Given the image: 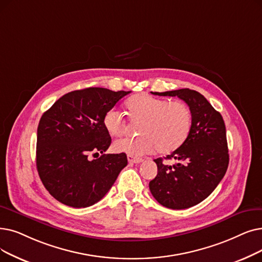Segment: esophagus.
I'll return each instance as SVG.
<instances>
[{
    "instance_id": "1",
    "label": "esophagus",
    "mask_w": 262,
    "mask_h": 262,
    "mask_svg": "<svg viewBox=\"0 0 262 262\" xmlns=\"http://www.w3.org/2000/svg\"><path fill=\"white\" fill-rule=\"evenodd\" d=\"M127 159L129 163H133V164H140L143 159L140 158V157H135L133 155H127Z\"/></svg>"
}]
</instances>
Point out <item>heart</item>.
<instances>
[{"instance_id": "b5f03b06", "label": "heart", "mask_w": 262, "mask_h": 262, "mask_svg": "<svg viewBox=\"0 0 262 262\" xmlns=\"http://www.w3.org/2000/svg\"><path fill=\"white\" fill-rule=\"evenodd\" d=\"M132 122H141L138 137L117 140L113 150L133 156H140L157 150L170 154L182 146L191 130L192 113L184 101H169L149 94H139L125 104ZM106 132L113 137L122 136L127 129V122L117 109H109L103 118Z\"/></svg>"}]
</instances>
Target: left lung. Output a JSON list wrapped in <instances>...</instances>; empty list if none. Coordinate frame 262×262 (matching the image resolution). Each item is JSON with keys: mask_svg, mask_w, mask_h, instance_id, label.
Returning <instances> with one entry per match:
<instances>
[{"mask_svg": "<svg viewBox=\"0 0 262 262\" xmlns=\"http://www.w3.org/2000/svg\"><path fill=\"white\" fill-rule=\"evenodd\" d=\"M159 96H178L189 106L192 126L186 141L165 159L156 158L157 176L150 184L153 197L162 206L182 210L194 207L211 195L220 184L229 164L228 145L223 117L207 98L197 91L181 89L158 93Z\"/></svg>", "mask_w": 262, "mask_h": 262, "instance_id": "left-lung-1", "label": "left lung"}]
</instances>
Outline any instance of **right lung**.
I'll use <instances>...</instances> for the list:
<instances>
[{
	"label": "right lung",
	"mask_w": 262,
	"mask_h": 262,
	"mask_svg": "<svg viewBox=\"0 0 262 262\" xmlns=\"http://www.w3.org/2000/svg\"><path fill=\"white\" fill-rule=\"evenodd\" d=\"M130 93L88 88L67 93L43 113L37 128L36 166L49 194L73 208L93 206L127 165L125 153L104 154L111 144L103 125L107 110ZM102 155L90 160L89 155Z\"/></svg>",
	"instance_id": "add662e5"
}]
</instances>
